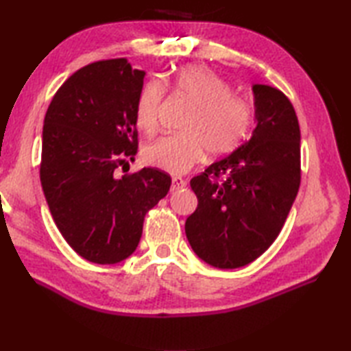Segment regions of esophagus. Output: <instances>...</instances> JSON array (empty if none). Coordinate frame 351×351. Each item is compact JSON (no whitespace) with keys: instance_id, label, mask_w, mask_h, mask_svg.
<instances>
[{"instance_id":"34e87169","label":"esophagus","mask_w":351,"mask_h":351,"mask_svg":"<svg viewBox=\"0 0 351 351\" xmlns=\"http://www.w3.org/2000/svg\"><path fill=\"white\" fill-rule=\"evenodd\" d=\"M185 184H187V182H185V180H182L181 176H173V178H171V191L184 189Z\"/></svg>"}]
</instances>
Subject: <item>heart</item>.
<instances>
[{"label":"heart","instance_id":"obj_1","mask_svg":"<svg viewBox=\"0 0 351 351\" xmlns=\"http://www.w3.org/2000/svg\"><path fill=\"white\" fill-rule=\"evenodd\" d=\"M173 90L193 107L180 136H166L143 149V158L156 169L182 175L205 154L219 158L230 154L249 131L252 110L247 101L230 90L219 73L206 66L190 64L169 80ZM164 87L149 80L136 101V125L151 136L158 128V111Z\"/></svg>","mask_w":351,"mask_h":351}]
</instances>
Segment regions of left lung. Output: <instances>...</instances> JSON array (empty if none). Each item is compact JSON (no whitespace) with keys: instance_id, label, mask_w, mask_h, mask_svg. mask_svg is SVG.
I'll return each mask as SVG.
<instances>
[{"instance_id":"left-lung-1","label":"left lung","mask_w":351,"mask_h":351,"mask_svg":"<svg viewBox=\"0 0 351 351\" xmlns=\"http://www.w3.org/2000/svg\"><path fill=\"white\" fill-rule=\"evenodd\" d=\"M255 130L190 181L197 208L185 221L193 252L215 268L250 264L270 247L300 187V126L278 88L253 84Z\"/></svg>"}]
</instances>
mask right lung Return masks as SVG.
<instances>
[{"label": "right lung", "mask_w": 351, "mask_h": 351, "mask_svg": "<svg viewBox=\"0 0 351 351\" xmlns=\"http://www.w3.org/2000/svg\"><path fill=\"white\" fill-rule=\"evenodd\" d=\"M145 75L126 58L87 64L64 81L45 114V199L64 240L95 264L132 255L146 213L171 184L152 167L116 176L137 154L136 101Z\"/></svg>", "instance_id": "add662e5"}]
</instances>
